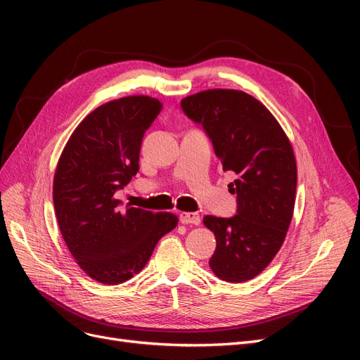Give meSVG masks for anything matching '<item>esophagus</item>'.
I'll return each instance as SVG.
<instances>
[{
    "label": "esophagus",
    "mask_w": 360,
    "mask_h": 360,
    "mask_svg": "<svg viewBox=\"0 0 360 360\" xmlns=\"http://www.w3.org/2000/svg\"><path fill=\"white\" fill-rule=\"evenodd\" d=\"M180 222L188 225V224H192V225H200L201 224V217L198 213H193V212H181L180 213Z\"/></svg>",
    "instance_id": "34e87169"
}]
</instances>
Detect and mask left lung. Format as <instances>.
Returning a JSON list of instances; mask_svg holds the SVG:
<instances>
[{
    "label": "left lung",
    "mask_w": 360,
    "mask_h": 360,
    "mask_svg": "<svg viewBox=\"0 0 360 360\" xmlns=\"http://www.w3.org/2000/svg\"><path fill=\"white\" fill-rule=\"evenodd\" d=\"M180 105L205 130L222 169L237 174L228 184L237 195V214L202 219L216 237L210 269L234 284L252 279L275 258L291 222L297 186L292 147L276 118L248 93L205 90Z\"/></svg>",
    "instance_id": "8db88e82"
}]
</instances>
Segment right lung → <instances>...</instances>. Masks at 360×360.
I'll return each instance as SVG.
<instances>
[{
    "label": "right lung",
    "mask_w": 360,
    "mask_h": 360,
    "mask_svg": "<svg viewBox=\"0 0 360 360\" xmlns=\"http://www.w3.org/2000/svg\"><path fill=\"white\" fill-rule=\"evenodd\" d=\"M160 110L148 96L101 105L75 129L58 160L52 193L61 236L85 274L106 285L139 274L179 222L172 213L123 209L115 200L136 176L144 134Z\"/></svg>",
    "instance_id": "1"
}]
</instances>
